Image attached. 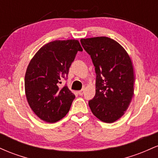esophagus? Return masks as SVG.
<instances>
[{"label": "esophagus", "instance_id": "obj_1", "mask_svg": "<svg viewBox=\"0 0 158 158\" xmlns=\"http://www.w3.org/2000/svg\"><path fill=\"white\" fill-rule=\"evenodd\" d=\"M83 94H84V89L79 90V91H78V94H79V95L81 96V95H83Z\"/></svg>", "mask_w": 158, "mask_h": 158}]
</instances>
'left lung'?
Wrapping results in <instances>:
<instances>
[{
  "instance_id": "obj_1",
  "label": "left lung",
  "mask_w": 158,
  "mask_h": 158,
  "mask_svg": "<svg viewBox=\"0 0 158 158\" xmlns=\"http://www.w3.org/2000/svg\"><path fill=\"white\" fill-rule=\"evenodd\" d=\"M80 41L91 57L97 74L95 97L88 102L90 110L102 122H115L125 114L134 94L131 58L118 42L108 37Z\"/></svg>"
}]
</instances>
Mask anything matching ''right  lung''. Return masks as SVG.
<instances>
[{
  "instance_id": "1",
  "label": "right lung",
  "mask_w": 158,
  "mask_h": 158,
  "mask_svg": "<svg viewBox=\"0 0 158 158\" xmlns=\"http://www.w3.org/2000/svg\"><path fill=\"white\" fill-rule=\"evenodd\" d=\"M78 51H82L78 40H56L41 47L29 63L25 94L32 111L44 122L62 119L75 99L68 86L61 89L59 84L68 77Z\"/></svg>"
}]
</instances>
